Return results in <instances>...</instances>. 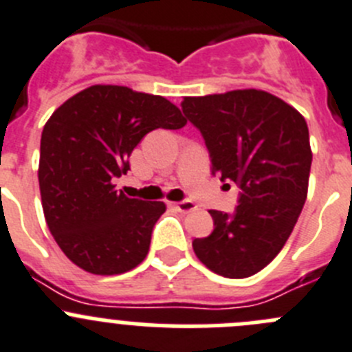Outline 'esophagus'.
Returning a JSON list of instances; mask_svg holds the SVG:
<instances>
[{"label": "esophagus", "instance_id": "34e87169", "mask_svg": "<svg viewBox=\"0 0 352 352\" xmlns=\"http://www.w3.org/2000/svg\"><path fill=\"white\" fill-rule=\"evenodd\" d=\"M173 207L176 210H178V212H182V214H188V212H192V210H195L197 209V206L193 202H190V200H183V202H176V204H173Z\"/></svg>", "mask_w": 352, "mask_h": 352}]
</instances>
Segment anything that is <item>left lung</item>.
<instances>
[{
	"label": "left lung",
	"mask_w": 352,
	"mask_h": 352,
	"mask_svg": "<svg viewBox=\"0 0 352 352\" xmlns=\"http://www.w3.org/2000/svg\"><path fill=\"white\" fill-rule=\"evenodd\" d=\"M182 109L206 142L212 174L242 190L233 214L209 210L214 230L193 240V250L221 276H252L283 249L306 202L313 160L306 120L261 89L186 96Z\"/></svg>",
	"instance_id": "obj_1"
}]
</instances>
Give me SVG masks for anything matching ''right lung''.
<instances>
[{
    "label": "right lung",
    "mask_w": 352,
    "mask_h": 352,
    "mask_svg": "<svg viewBox=\"0 0 352 352\" xmlns=\"http://www.w3.org/2000/svg\"><path fill=\"white\" fill-rule=\"evenodd\" d=\"M179 109L157 95L126 86L82 89L45 124L39 190L46 224L62 252L93 274H120L146 257L164 202L129 199L113 178L153 129H179Z\"/></svg>",
    "instance_id": "obj_1"
}]
</instances>
